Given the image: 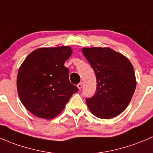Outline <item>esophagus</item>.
Here are the masks:
<instances>
[{
  "label": "esophagus",
  "instance_id": "34e87169",
  "mask_svg": "<svg viewBox=\"0 0 153 153\" xmlns=\"http://www.w3.org/2000/svg\"><path fill=\"white\" fill-rule=\"evenodd\" d=\"M82 87V82H79L78 85H77V88H79V89H81Z\"/></svg>",
  "mask_w": 153,
  "mask_h": 153
}]
</instances>
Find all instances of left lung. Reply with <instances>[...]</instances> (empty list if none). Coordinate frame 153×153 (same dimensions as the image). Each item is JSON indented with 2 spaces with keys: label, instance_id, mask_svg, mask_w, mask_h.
<instances>
[{
  "label": "left lung",
  "instance_id": "obj_1",
  "mask_svg": "<svg viewBox=\"0 0 153 153\" xmlns=\"http://www.w3.org/2000/svg\"><path fill=\"white\" fill-rule=\"evenodd\" d=\"M82 51L97 82L95 94L86 99L89 110L100 119L121 114L130 104L136 86L133 65L123 54L110 48H83Z\"/></svg>",
  "mask_w": 153,
  "mask_h": 153
}]
</instances>
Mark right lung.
I'll return each mask as SVG.
<instances>
[{
  "label": "right lung",
  "mask_w": 153,
  "mask_h": 153,
  "mask_svg": "<svg viewBox=\"0 0 153 153\" xmlns=\"http://www.w3.org/2000/svg\"><path fill=\"white\" fill-rule=\"evenodd\" d=\"M71 53L70 46L37 48L20 65L17 77L18 96L34 116L46 119L56 117L78 91L70 82L69 70L64 65Z\"/></svg>",
  "instance_id": "obj_1"
}]
</instances>
